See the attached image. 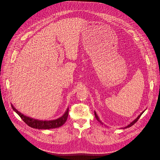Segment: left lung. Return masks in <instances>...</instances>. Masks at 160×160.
Wrapping results in <instances>:
<instances>
[{"label": "left lung", "mask_w": 160, "mask_h": 160, "mask_svg": "<svg viewBox=\"0 0 160 160\" xmlns=\"http://www.w3.org/2000/svg\"><path fill=\"white\" fill-rule=\"evenodd\" d=\"M145 110H146V109H145ZM145 110H144V111H145ZM144 111H142V112H141V114H139V116H138V117H137V118H136L134 121H132L130 124H128V126H126V127H124V128H122V129H126V128H129V127H131V126H132V125H133L136 122H137V121L139 119V118H140V116L142 115V114L144 112ZM94 115H95V117H96V119H97V120H98V121H99L101 124H102V125H103V123H102V122H101V121L100 120V119H99V118L98 117V116L97 115V114H96V111H94Z\"/></svg>", "instance_id": "obj_1"}]
</instances>
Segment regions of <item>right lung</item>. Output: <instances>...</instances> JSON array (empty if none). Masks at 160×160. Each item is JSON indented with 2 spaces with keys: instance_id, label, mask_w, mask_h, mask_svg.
Listing matches in <instances>:
<instances>
[{
  "instance_id": "add662e5",
  "label": "right lung",
  "mask_w": 160,
  "mask_h": 160,
  "mask_svg": "<svg viewBox=\"0 0 160 160\" xmlns=\"http://www.w3.org/2000/svg\"><path fill=\"white\" fill-rule=\"evenodd\" d=\"M12 109L21 118V119L30 127L35 129H49L53 128H59L62 126L66 121L68 114H69V108H68L64 112V114L60 118L54 119V120H49V121H43V120H39L36 119H34L28 116H26L18 111L12 104H11Z\"/></svg>"
}]
</instances>
